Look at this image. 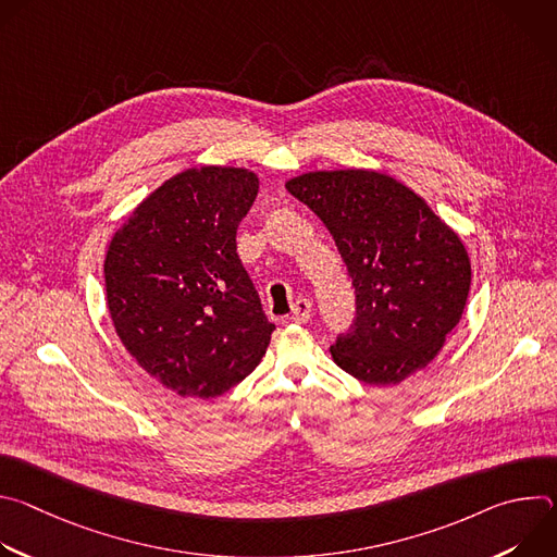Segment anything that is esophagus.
Wrapping results in <instances>:
<instances>
[{
  "mask_svg": "<svg viewBox=\"0 0 557 557\" xmlns=\"http://www.w3.org/2000/svg\"><path fill=\"white\" fill-rule=\"evenodd\" d=\"M310 314H312V304H310V299H306V297L295 299L290 320H293L295 324H306V322L310 320Z\"/></svg>",
  "mask_w": 557,
  "mask_h": 557,
  "instance_id": "34e87169",
  "label": "esophagus"
}]
</instances>
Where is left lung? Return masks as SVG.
Returning <instances> with one entry per match:
<instances>
[{"label": "left lung", "instance_id": "obj_1", "mask_svg": "<svg viewBox=\"0 0 557 557\" xmlns=\"http://www.w3.org/2000/svg\"><path fill=\"white\" fill-rule=\"evenodd\" d=\"M286 189L329 226L348 267L357 317L331 346L370 385L423 370L460 322L471 264L460 235L408 185L376 170H314Z\"/></svg>", "mask_w": 557, "mask_h": 557}]
</instances>
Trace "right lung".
Instances as JSON below:
<instances>
[{
	"label": "right lung",
	"instance_id": "1",
	"mask_svg": "<svg viewBox=\"0 0 557 557\" xmlns=\"http://www.w3.org/2000/svg\"><path fill=\"white\" fill-rule=\"evenodd\" d=\"M258 187L245 168H189L136 205L110 240L114 331L149 376L181 396L213 399L240 383L275 331L235 247Z\"/></svg>",
	"mask_w": 557,
	"mask_h": 557
}]
</instances>
